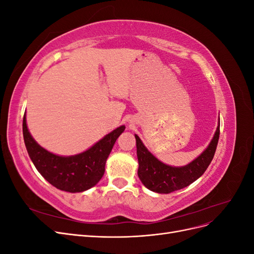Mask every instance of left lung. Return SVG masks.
I'll use <instances>...</instances> for the list:
<instances>
[{"label":"left lung","instance_id":"left-lung-1","mask_svg":"<svg viewBox=\"0 0 254 254\" xmlns=\"http://www.w3.org/2000/svg\"><path fill=\"white\" fill-rule=\"evenodd\" d=\"M136 156L139 161L137 176L148 190L159 194H170L172 191L189 187L202 176L215 155L219 139V123L216 131L207 147L195 160L184 166H171L158 160L145 147L136 134Z\"/></svg>","mask_w":254,"mask_h":254}]
</instances>
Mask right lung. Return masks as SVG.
<instances>
[{
	"label": "right lung",
	"instance_id": "add662e5",
	"mask_svg": "<svg viewBox=\"0 0 254 254\" xmlns=\"http://www.w3.org/2000/svg\"><path fill=\"white\" fill-rule=\"evenodd\" d=\"M122 125L106 134L93 146L74 156H58L38 144L26 124V113L23 118V137L30 160L43 178L58 190L80 193L98 183L105 173L106 161L118 137L124 132Z\"/></svg>",
	"mask_w": 254,
	"mask_h": 254
}]
</instances>
